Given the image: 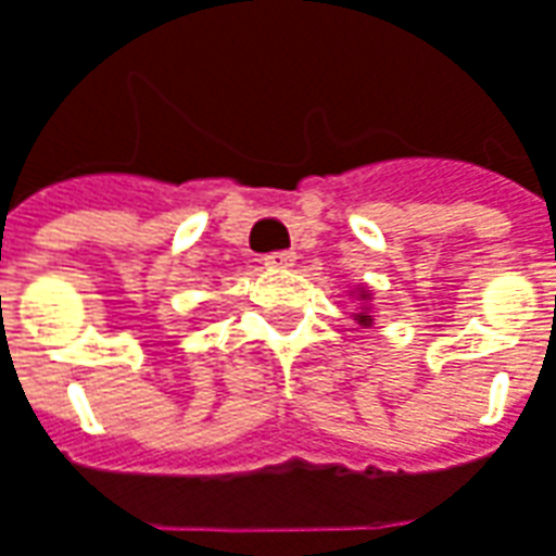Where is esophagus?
<instances>
[{
  "label": "esophagus",
  "instance_id": "1",
  "mask_svg": "<svg viewBox=\"0 0 556 556\" xmlns=\"http://www.w3.org/2000/svg\"><path fill=\"white\" fill-rule=\"evenodd\" d=\"M265 265L267 267H291V265H294V252H289V250L267 252Z\"/></svg>",
  "mask_w": 556,
  "mask_h": 556
}]
</instances>
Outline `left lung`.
<instances>
[{
	"instance_id": "1",
	"label": "left lung",
	"mask_w": 556,
	"mask_h": 556,
	"mask_svg": "<svg viewBox=\"0 0 556 556\" xmlns=\"http://www.w3.org/2000/svg\"><path fill=\"white\" fill-rule=\"evenodd\" d=\"M361 298H367V294H361ZM355 318H358V325H372V318L367 316V313H358Z\"/></svg>"
}]
</instances>
